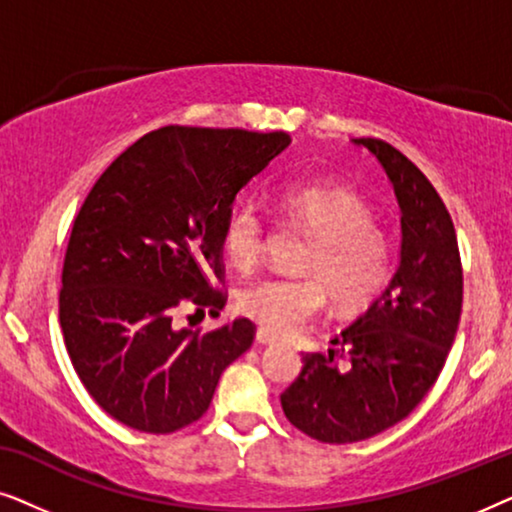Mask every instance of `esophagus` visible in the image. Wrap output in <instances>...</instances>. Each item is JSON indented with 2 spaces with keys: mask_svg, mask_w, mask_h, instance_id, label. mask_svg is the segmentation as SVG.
Instances as JSON below:
<instances>
[{
  "mask_svg": "<svg viewBox=\"0 0 512 512\" xmlns=\"http://www.w3.org/2000/svg\"><path fill=\"white\" fill-rule=\"evenodd\" d=\"M256 342H258V345H275L277 338H275V335H270L268 331H263V328H258Z\"/></svg>",
  "mask_w": 512,
  "mask_h": 512,
  "instance_id": "obj_1",
  "label": "esophagus"
}]
</instances>
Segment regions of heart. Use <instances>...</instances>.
<instances>
[{
	"label": "heart",
	"mask_w": 512,
	"mask_h": 512,
	"mask_svg": "<svg viewBox=\"0 0 512 512\" xmlns=\"http://www.w3.org/2000/svg\"><path fill=\"white\" fill-rule=\"evenodd\" d=\"M286 219L314 244L300 263L307 277H263L237 293V307L263 331H298L324 310L326 293L340 312H359L387 289L394 275V242L375 223L370 205L345 188L296 184L279 193ZM265 221L254 202L235 207L223 233L228 261L254 270L265 254Z\"/></svg>",
	"instance_id": "1"
}]
</instances>
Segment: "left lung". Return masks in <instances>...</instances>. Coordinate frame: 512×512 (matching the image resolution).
Here are the masks:
<instances>
[{
    "mask_svg": "<svg viewBox=\"0 0 512 512\" xmlns=\"http://www.w3.org/2000/svg\"><path fill=\"white\" fill-rule=\"evenodd\" d=\"M380 160L401 205V265L380 298L356 317L328 354H305L282 394L289 422L319 443H359L417 408L438 380L457 335L464 270L445 202L422 170L382 139L361 137Z\"/></svg>",
    "mask_w": 512,
    "mask_h": 512,
    "instance_id": "8db88e82",
    "label": "left lung"
}]
</instances>
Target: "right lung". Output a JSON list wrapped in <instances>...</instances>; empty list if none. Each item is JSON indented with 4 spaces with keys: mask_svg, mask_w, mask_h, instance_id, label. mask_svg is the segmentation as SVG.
Listing matches in <instances>:
<instances>
[{
    "mask_svg": "<svg viewBox=\"0 0 512 512\" xmlns=\"http://www.w3.org/2000/svg\"><path fill=\"white\" fill-rule=\"evenodd\" d=\"M289 144L286 132L165 125L90 188L62 263L60 328L83 387L121 424L172 433L198 422L223 370L251 347L249 319L207 333L172 319L226 307L233 202Z\"/></svg>",
    "mask_w": 512,
    "mask_h": 512,
    "instance_id": "right-lung-1",
    "label": "right lung"
}]
</instances>
